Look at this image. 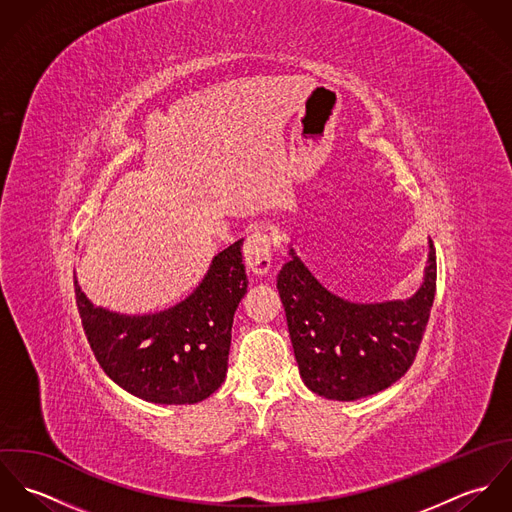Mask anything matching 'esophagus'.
<instances>
[{
    "mask_svg": "<svg viewBox=\"0 0 512 512\" xmlns=\"http://www.w3.org/2000/svg\"><path fill=\"white\" fill-rule=\"evenodd\" d=\"M244 262L246 266L262 276V274H268L270 270V264H272V240L266 232H252L246 242H244Z\"/></svg>",
    "mask_w": 512,
    "mask_h": 512,
    "instance_id": "obj_1",
    "label": "esophagus"
}]
</instances>
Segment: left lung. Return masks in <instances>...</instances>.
<instances>
[{"mask_svg":"<svg viewBox=\"0 0 512 512\" xmlns=\"http://www.w3.org/2000/svg\"><path fill=\"white\" fill-rule=\"evenodd\" d=\"M278 274L293 353L309 390L329 400H359L406 374L420 349L436 295L430 240L420 290L408 299L355 303L323 288L290 248Z\"/></svg>","mask_w":512,"mask_h":512,"instance_id":"1","label":"left lung"}]
</instances>
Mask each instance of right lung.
Instances as JSON below:
<instances>
[{"label": "right lung", "mask_w": 512, "mask_h": 512, "mask_svg": "<svg viewBox=\"0 0 512 512\" xmlns=\"http://www.w3.org/2000/svg\"><path fill=\"white\" fill-rule=\"evenodd\" d=\"M242 240L219 252L197 290L149 315L94 307L74 278L84 335L102 370L153 404H197L224 382L234 311L248 280Z\"/></svg>", "instance_id": "1"}]
</instances>
